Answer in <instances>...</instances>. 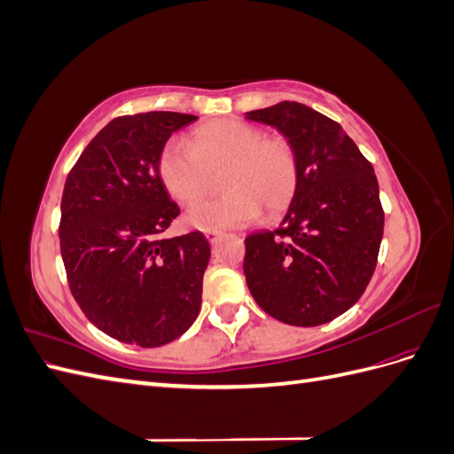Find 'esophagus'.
<instances>
[{"mask_svg": "<svg viewBox=\"0 0 454 454\" xmlns=\"http://www.w3.org/2000/svg\"><path fill=\"white\" fill-rule=\"evenodd\" d=\"M219 237H222V231H208V232H206V239H208L212 244H214Z\"/></svg>", "mask_w": 454, "mask_h": 454, "instance_id": "esophagus-1", "label": "esophagus"}]
</instances>
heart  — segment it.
<instances>
[{
  "label": "heart",
  "mask_w": 454,
  "mask_h": 454,
  "mask_svg": "<svg viewBox=\"0 0 454 454\" xmlns=\"http://www.w3.org/2000/svg\"><path fill=\"white\" fill-rule=\"evenodd\" d=\"M223 168L225 193L191 210L187 225L200 231L248 225L263 208L269 214L286 210L297 191L299 164L292 144L237 119L206 122L193 130L189 144L167 142L157 160L162 187L182 206L199 204L212 174Z\"/></svg>",
  "instance_id": "obj_1"
}]
</instances>
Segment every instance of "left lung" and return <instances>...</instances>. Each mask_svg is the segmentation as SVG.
Masks as SVG:
<instances>
[{
    "mask_svg": "<svg viewBox=\"0 0 454 454\" xmlns=\"http://www.w3.org/2000/svg\"><path fill=\"white\" fill-rule=\"evenodd\" d=\"M292 144L299 184L277 231L246 237L244 274L255 303L284 324L332 322L362 297L384 229L377 176L339 122L299 102L246 114Z\"/></svg>",
    "mask_w": 454,
    "mask_h": 454,
    "instance_id": "8db88e82",
    "label": "left lung"
}]
</instances>
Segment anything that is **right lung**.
Segmentation results:
<instances>
[{"label": "right lung", "mask_w": 454, "mask_h": 454, "mask_svg": "<svg viewBox=\"0 0 454 454\" xmlns=\"http://www.w3.org/2000/svg\"><path fill=\"white\" fill-rule=\"evenodd\" d=\"M195 115L117 117L67 174L60 254L87 318L127 345L162 347L197 320L210 244L200 231L164 239L180 214L157 172L162 145Z\"/></svg>", "instance_id": "right-lung-1"}]
</instances>
